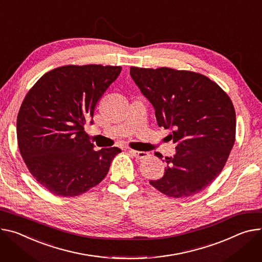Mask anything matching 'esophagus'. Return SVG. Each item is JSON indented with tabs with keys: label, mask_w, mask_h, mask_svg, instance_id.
I'll list each match as a JSON object with an SVG mask.
<instances>
[{
	"label": "esophagus",
	"mask_w": 262,
	"mask_h": 262,
	"mask_svg": "<svg viewBox=\"0 0 262 262\" xmlns=\"http://www.w3.org/2000/svg\"><path fill=\"white\" fill-rule=\"evenodd\" d=\"M128 152L134 156L135 158L139 159V160H142V159H146L147 157H149V154L147 151H138V150H133V149H129Z\"/></svg>",
	"instance_id": "obj_1"
}]
</instances>
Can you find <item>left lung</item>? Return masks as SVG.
Here are the masks:
<instances>
[{
    "instance_id": "1",
    "label": "left lung",
    "mask_w": 262,
    "mask_h": 262,
    "mask_svg": "<svg viewBox=\"0 0 262 262\" xmlns=\"http://www.w3.org/2000/svg\"><path fill=\"white\" fill-rule=\"evenodd\" d=\"M129 74L155 107L158 125L172 129L168 137L177 149L164 160V176L150 185L169 198L199 193L222 172L234 145L236 115L230 97L216 82L191 71L130 67Z\"/></svg>"
}]
</instances>
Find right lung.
Returning <instances> with one entry per match:
<instances>
[{
    "instance_id": "1",
    "label": "right lung",
    "mask_w": 262,
    "mask_h": 262,
    "mask_svg": "<svg viewBox=\"0 0 262 262\" xmlns=\"http://www.w3.org/2000/svg\"><path fill=\"white\" fill-rule=\"evenodd\" d=\"M122 68H56L27 93L16 119L20 156L35 180L58 196H77L107 174L118 147L95 150L84 124Z\"/></svg>"
}]
</instances>
